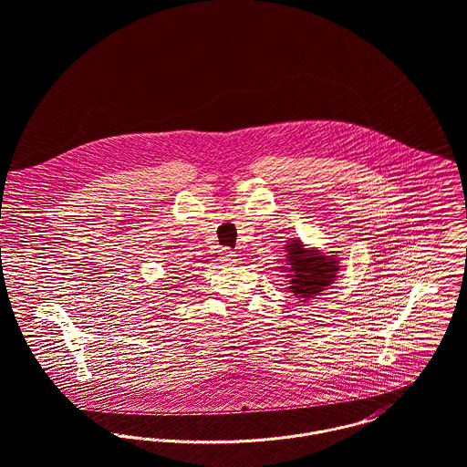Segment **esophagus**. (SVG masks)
Masks as SVG:
<instances>
[{"mask_svg": "<svg viewBox=\"0 0 467 467\" xmlns=\"http://www.w3.org/2000/svg\"><path fill=\"white\" fill-rule=\"evenodd\" d=\"M221 261H224V263H234V261H235V254H234L232 250L224 248V250H221Z\"/></svg>", "mask_w": 467, "mask_h": 467, "instance_id": "1", "label": "esophagus"}]
</instances>
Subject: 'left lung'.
I'll list each match as a JSON object with an SVG mask.
<instances>
[{"label": "left lung", "mask_w": 467, "mask_h": 467, "mask_svg": "<svg viewBox=\"0 0 467 467\" xmlns=\"http://www.w3.org/2000/svg\"><path fill=\"white\" fill-rule=\"evenodd\" d=\"M286 257L285 265L279 266L285 277L288 279L290 292L299 301H310L317 299V296H322L327 286L335 283L338 277V257L335 252H320L317 248H310L305 244L299 237L288 239L285 246Z\"/></svg>", "instance_id": "obj_1"}]
</instances>
